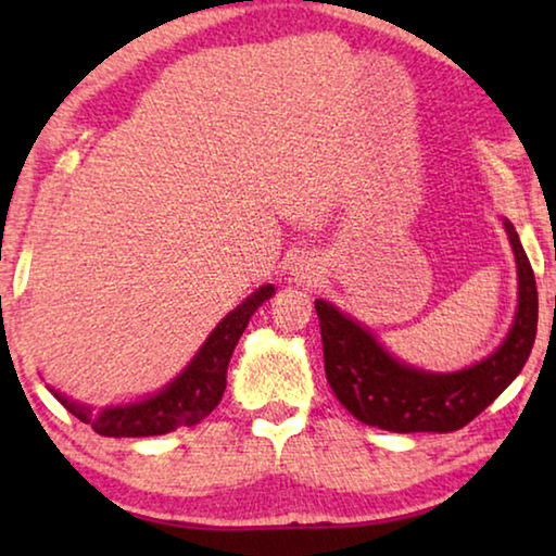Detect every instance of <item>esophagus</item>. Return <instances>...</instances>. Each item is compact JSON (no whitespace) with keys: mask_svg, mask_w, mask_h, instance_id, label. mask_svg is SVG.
I'll list each match as a JSON object with an SVG mask.
<instances>
[{"mask_svg":"<svg viewBox=\"0 0 556 556\" xmlns=\"http://www.w3.org/2000/svg\"><path fill=\"white\" fill-rule=\"evenodd\" d=\"M296 277H299V279H304V281H308V285H312V279H314V269L308 267V265H301V267L296 269Z\"/></svg>","mask_w":556,"mask_h":556,"instance_id":"34e87169","label":"esophagus"}]
</instances>
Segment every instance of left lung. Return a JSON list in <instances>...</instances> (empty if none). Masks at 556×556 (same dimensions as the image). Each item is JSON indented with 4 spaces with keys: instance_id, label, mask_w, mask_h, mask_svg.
Here are the masks:
<instances>
[{
    "instance_id": "left-lung-1",
    "label": "left lung",
    "mask_w": 556,
    "mask_h": 556,
    "mask_svg": "<svg viewBox=\"0 0 556 556\" xmlns=\"http://www.w3.org/2000/svg\"><path fill=\"white\" fill-rule=\"evenodd\" d=\"M505 230L520 277V304L505 343L473 368L448 375L409 368L384 353L363 326L324 299L316 301L326 380L355 419L394 434H446L476 419L520 375L538 336L540 301L522 242L510 223H505Z\"/></svg>"
}]
</instances>
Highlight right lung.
<instances>
[{
	"label": "right lung",
	"mask_w": 556,
	"mask_h": 556,
	"mask_svg": "<svg viewBox=\"0 0 556 556\" xmlns=\"http://www.w3.org/2000/svg\"><path fill=\"white\" fill-rule=\"evenodd\" d=\"M275 294V287H260L255 294L248 296L242 304L230 312L203 343L201 353L193 357L191 365L178 375L154 397L144 402L127 404V407H112L102 412H92L78 402H71L63 394L53 392L73 417L86 421L100 437H159L168 434L178 427H193L203 417L218 407L225 392V375L232 357L235 345L248 328L250 316L257 312L262 301Z\"/></svg>",
	"instance_id": "right-lung-1"
}]
</instances>
